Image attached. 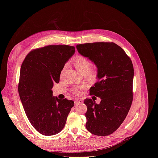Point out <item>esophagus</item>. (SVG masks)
Wrapping results in <instances>:
<instances>
[{"instance_id":"esophagus-1","label":"esophagus","mask_w":158,"mask_h":158,"mask_svg":"<svg viewBox=\"0 0 158 158\" xmlns=\"http://www.w3.org/2000/svg\"><path fill=\"white\" fill-rule=\"evenodd\" d=\"M82 103V101L80 99H78L77 100H76V101H74V106H77L78 104H80V103Z\"/></svg>"}]
</instances>
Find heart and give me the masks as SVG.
I'll return each instance as SVG.
<instances>
[{"label":"heart","instance_id":"1","mask_svg":"<svg viewBox=\"0 0 158 158\" xmlns=\"http://www.w3.org/2000/svg\"><path fill=\"white\" fill-rule=\"evenodd\" d=\"M74 66L76 69L77 70L80 74H86L88 78H94L97 76V69L95 67H91V63L86 57L82 55L78 56L74 60ZM66 68V65L64 66L62 70V73H63ZM84 87H81L80 88H76L73 90L74 93L78 94V89L80 88H83Z\"/></svg>","mask_w":158,"mask_h":158}]
</instances>
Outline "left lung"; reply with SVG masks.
<instances>
[{"instance_id": "8db88e82", "label": "left lung", "mask_w": 158, "mask_h": 158, "mask_svg": "<svg viewBox=\"0 0 158 158\" xmlns=\"http://www.w3.org/2000/svg\"><path fill=\"white\" fill-rule=\"evenodd\" d=\"M76 49L96 66L98 81L90 88L89 94L101 98L99 104L92 99H84L88 108L85 127L95 135H109L121 126L131 106L132 63L114 43H87L77 45Z\"/></svg>"}]
</instances>
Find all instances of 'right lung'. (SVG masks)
I'll return each instance as SVG.
<instances>
[{"label": "right lung", "mask_w": 158, "mask_h": 158, "mask_svg": "<svg viewBox=\"0 0 158 158\" xmlns=\"http://www.w3.org/2000/svg\"><path fill=\"white\" fill-rule=\"evenodd\" d=\"M75 53L74 47L48 45L33 50L21 66L18 93L28 120L45 136L63 130L74 102L52 95L53 84L59 83L61 70Z\"/></svg>", "instance_id": "right-lung-1"}]
</instances>
